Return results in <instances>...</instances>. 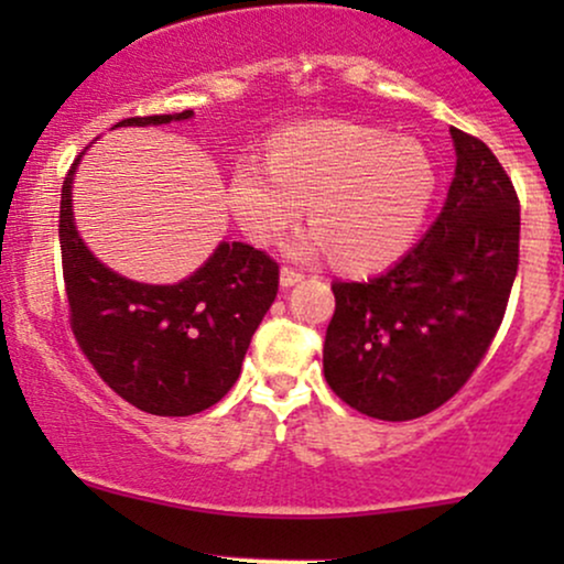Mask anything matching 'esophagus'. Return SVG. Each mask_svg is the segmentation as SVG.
<instances>
[{
  "label": "esophagus",
  "instance_id": "obj_1",
  "mask_svg": "<svg viewBox=\"0 0 564 564\" xmlns=\"http://www.w3.org/2000/svg\"><path fill=\"white\" fill-rule=\"evenodd\" d=\"M302 278H304V275L300 273V270L283 268V270H281V286H294V283H300Z\"/></svg>",
  "mask_w": 564,
  "mask_h": 564
}]
</instances>
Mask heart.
I'll use <instances>...</instances> for the list:
<instances>
[{"label":"heart","instance_id":"b5f03b06","mask_svg":"<svg viewBox=\"0 0 564 564\" xmlns=\"http://www.w3.org/2000/svg\"><path fill=\"white\" fill-rule=\"evenodd\" d=\"M437 172L419 140L352 121H307L268 140V166L232 164L228 198L257 243H278L300 223L336 268L366 273L398 260L422 228Z\"/></svg>","mask_w":564,"mask_h":564}]
</instances>
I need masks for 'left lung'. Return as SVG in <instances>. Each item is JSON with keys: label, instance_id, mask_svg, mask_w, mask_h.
<instances>
[{"label": "left lung", "instance_id": "left-lung-1", "mask_svg": "<svg viewBox=\"0 0 564 564\" xmlns=\"http://www.w3.org/2000/svg\"><path fill=\"white\" fill-rule=\"evenodd\" d=\"M456 145L443 212L394 268L334 281L323 373L355 411L381 422L426 416L467 384L488 355L520 264V198L475 134Z\"/></svg>", "mask_w": 564, "mask_h": 564}]
</instances>
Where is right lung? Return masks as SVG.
Here are the masks:
<instances>
[{"label":"right lung","instance_id":"obj_1","mask_svg":"<svg viewBox=\"0 0 564 564\" xmlns=\"http://www.w3.org/2000/svg\"><path fill=\"white\" fill-rule=\"evenodd\" d=\"M193 111L132 116L116 127L170 124ZM70 164L61 191V257L68 323L97 377L140 411L191 416L241 377L251 336L278 294V262L249 243H219L204 268L174 286L116 275L93 257L70 217Z\"/></svg>","mask_w":564,"mask_h":564}]
</instances>
